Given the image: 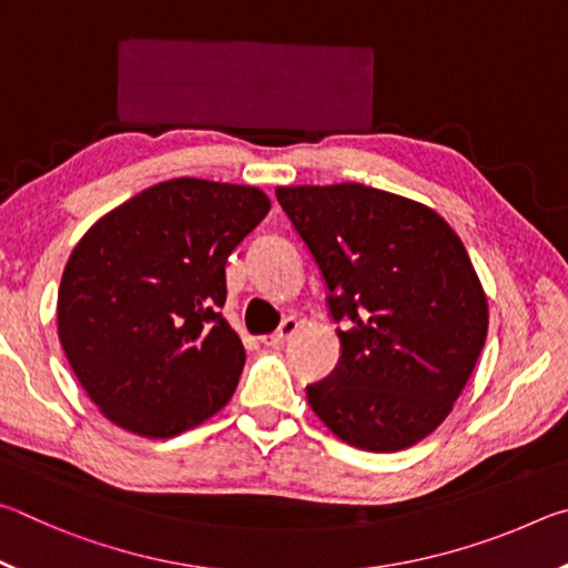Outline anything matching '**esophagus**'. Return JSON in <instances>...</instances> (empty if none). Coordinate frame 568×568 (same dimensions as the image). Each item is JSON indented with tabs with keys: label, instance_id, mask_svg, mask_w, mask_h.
<instances>
[{
	"label": "esophagus",
	"instance_id": "34e87169",
	"mask_svg": "<svg viewBox=\"0 0 568 568\" xmlns=\"http://www.w3.org/2000/svg\"><path fill=\"white\" fill-rule=\"evenodd\" d=\"M297 331V321L295 318H285L283 323H281V328H277L273 335H265L263 338V343L265 345H273V348H277V345H283L287 338H291V335Z\"/></svg>",
	"mask_w": 568,
	"mask_h": 568
}]
</instances>
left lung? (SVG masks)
<instances>
[{"label":"left lung","mask_w":568,"mask_h":568,"mask_svg":"<svg viewBox=\"0 0 568 568\" xmlns=\"http://www.w3.org/2000/svg\"><path fill=\"white\" fill-rule=\"evenodd\" d=\"M275 195L343 323L341 361L307 403L355 448L418 444L454 410L486 343L488 303L464 243L436 210L358 182Z\"/></svg>","instance_id":"left-lung-1"}]
</instances>
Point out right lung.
I'll return each instance as SVG.
<instances>
[{"mask_svg": "<svg viewBox=\"0 0 568 568\" xmlns=\"http://www.w3.org/2000/svg\"><path fill=\"white\" fill-rule=\"evenodd\" d=\"M267 210L257 187L175 178L74 245L57 333L77 381L120 428L170 438L233 398L245 348L220 313L225 263Z\"/></svg>", "mask_w": 568, "mask_h": 568, "instance_id": "right-lung-1", "label": "right lung"}]
</instances>
